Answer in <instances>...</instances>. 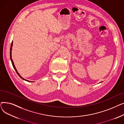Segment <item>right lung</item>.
Listing matches in <instances>:
<instances>
[{"label": "right lung", "instance_id": "right-lung-1", "mask_svg": "<svg viewBox=\"0 0 124 124\" xmlns=\"http://www.w3.org/2000/svg\"><path fill=\"white\" fill-rule=\"evenodd\" d=\"M12 45H13V42L12 41V42H11V46H10V60H11V63H12V66H13V67H14V69H15V70H16V73L17 74V75L20 77L22 79H23V80H25V81H29V82H32V81H29V80H26V79H24V78H23L19 75V74L17 72V70H16V67H15V64H14V62H13V60H12V58H11V50H12Z\"/></svg>", "mask_w": 124, "mask_h": 124}]
</instances>
